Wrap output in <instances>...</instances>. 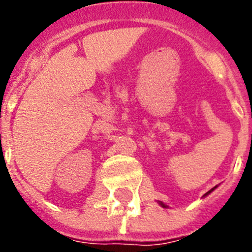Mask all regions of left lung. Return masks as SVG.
<instances>
[{"mask_svg":"<svg viewBox=\"0 0 252 252\" xmlns=\"http://www.w3.org/2000/svg\"><path fill=\"white\" fill-rule=\"evenodd\" d=\"M215 189H216V187H215V188H212V189H211V190H210V191H207V192H206V194H205V196H206V195H208V194H210V192H211V191H213V190H215ZM161 205H162V206H163V207H166V206H164L163 204H161Z\"/></svg>","mask_w":252,"mask_h":252,"instance_id":"obj_1","label":"left lung"}]
</instances>
